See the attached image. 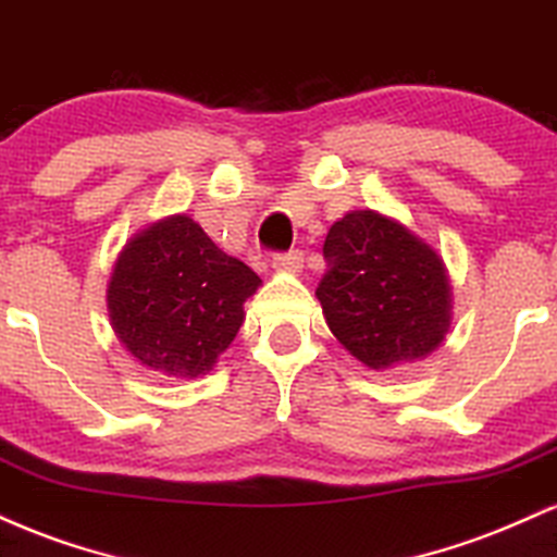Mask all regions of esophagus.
I'll use <instances>...</instances> for the list:
<instances>
[{"mask_svg":"<svg viewBox=\"0 0 557 557\" xmlns=\"http://www.w3.org/2000/svg\"><path fill=\"white\" fill-rule=\"evenodd\" d=\"M273 268L281 273H299L305 268V258L299 250H292V252H281V255H273Z\"/></svg>","mask_w":557,"mask_h":557,"instance_id":"esophagus-1","label":"esophagus"}]
</instances>
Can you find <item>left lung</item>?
I'll list each match as a JSON object with an SVG mask.
<instances>
[{"label": "left lung", "instance_id": "8db88e82", "mask_svg": "<svg viewBox=\"0 0 557 557\" xmlns=\"http://www.w3.org/2000/svg\"><path fill=\"white\" fill-rule=\"evenodd\" d=\"M315 297L338 344L370 370L414 362L446 342L450 281L437 250L401 221L349 211L329 228Z\"/></svg>", "mask_w": 557, "mask_h": 557}]
</instances>
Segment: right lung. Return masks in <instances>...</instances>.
<instances>
[{
    "label": "right lung",
    "mask_w": 557,
    "mask_h": 557,
    "mask_svg": "<svg viewBox=\"0 0 557 557\" xmlns=\"http://www.w3.org/2000/svg\"><path fill=\"white\" fill-rule=\"evenodd\" d=\"M263 284L215 247L193 215L174 213L135 234L111 271V329L135 362L166 377L208 375L245 323Z\"/></svg>",
    "instance_id": "right-lung-1"
}]
</instances>
